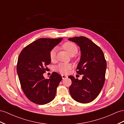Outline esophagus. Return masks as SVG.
<instances>
[{
    "instance_id": "esophagus-1",
    "label": "esophagus",
    "mask_w": 124,
    "mask_h": 124,
    "mask_svg": "<svg viewBox=\"0 0 124 124\" xmlns=\"http://www.w3.org/2000/svg\"><path fill=\"white\" fill-rule=\"evenodd\" d=\"M62 78L63 79H65L66 78H68V76L67 75H62Z\"/></svg>"
}]
</instances>
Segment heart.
Instances as JSON below:
<instances>
[{
    "label": "heart",
    "instance_id": "b5f03b06",
    "mask_svg": "<svg viewBox=\"0 0 124 124\" xmlns=\"http://www.w3.org/2000/svg\"><path fill=\"white\" fill-rule=\"evenodd\" d=\"M63 47L70 55H74L78 52V47L73 42H70V41H68V42H65L63 44ZM56 53V48H53L51 50L49 54V56L50 59L52 61H54L55 59ZM72 65L71 64H69V63H60V64L56 66V69L57 71L60 72V73H61L65 74L68 73L69 71L72 68Z\"/></svg>",
    "mask_w": 124,
    "mask_h": 124
}]
</instances>
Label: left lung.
I'll list each match as a JSON object with an SVG mask.
<instances>
[{"instance_id": "1", "label": "left lung", "mask_w": 124, "mask_h": 124, "mask_svg": "<svg viewBox=\"0 0 124 124\" xmlns=\"http://www.w3.org/2000/svg\"><path fill=\"white\" fill-rule=\"evenodd\" d=\"M80 46L81 56L77 69L83 74L79 80L69 76L72 84L69 87L72 97L78 102L88 103L96 98L102 89L105 80L106 61L100 47L85 37L69 38Z\"/></svg>"}]
</instances>
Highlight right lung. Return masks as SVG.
<instances>
[{"instance_id":"right-lung-1","label":"right lung","mask_w":124,"mask_h":124,"mask_svg":"<svg viewBox=\"0 0 124 124\" xmlns=\"http://www.w3.org/2000/svg\"><path fill=\"white\" fill-rule=\"evenodd\" d=\"M62 40L40 38L24 47L19 55L17 71L21 87L27 97L35 104H46L55 97L62 77L53 72L46 79L43 74L51 63V50Z\"/></svg>"}]
</instances>
